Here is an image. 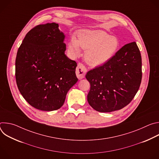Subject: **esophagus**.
<instances>
[{"label": "esophagus", "mask_w": 159, "mask_h": 159, "mask_svg": "<svg viewBox=\"0 0 159 159\" xmlns=\"http://www.w3.org/2000/svg\"><path fill=\"white\" fill-rule=\"evenodd\" d=\"M76 75L79 79H84L85 77V75L87 72V69L85 66L82 63H78L77 66L76 68Z\"/></svg>", "instance_id": "34e87169"}]
</instances>
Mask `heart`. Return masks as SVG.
I'll return each mask as SVG.
<instances>
[{
    "label": "heart",
    "instance_id": "b5f03b06",
    "mask_svg": "<svg viewBox=\"0 0 159 159\" xmlns=\"http://www.w3.org/2000/svg\"><path fill=\"white\" fill-rule=\"evenodd\" d=\"M120 46V41L115 36L101 31H81L78 34V40L72 37L68 44L70 53L78 56L80 47L86 50L85 58L90 65L99 66L108 61L115 54Z\"/></svg>",
    "mask_w": 159,
    "mask_h": 159
}]
</instances>
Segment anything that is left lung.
I'll use <instances>...</instances> for the list:
<instances>
[{
  "label": "left lung",
  "mask_w": 159,
  "mask_h": 159,
  "mask_svg": "<svg viewBox=\"0 0 159 159\" xmlns=\"http://www.w3.org/2000/svg\"><path fill=\"white\" fill-rule=\"evenodd\" d=\"M87 101L101 112L120 110L134 98L140 86L142 57L134 41L119 50L108 61L89 70Z\"/></svg>",
  "instance_id": "8db88e82"
}]
</instances>
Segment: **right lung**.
Instances as JSON below:
<instances>
[{
    "label": "right lung",
    "instance_id": "right-lung-1",
    "mask_svg": "<svg viewBox=\"0 0 159 159\" xmlns=\"http://www.w3.org/2000/svg\"><path fill=\"white\" fill-rule=\"evenodd\" d=\"M64 39L58 24L40 25L26 34L18 49L17 85L25 100L36 109H60L68 91L78 80L77 63L65 54Z\"/></svg>",
    "mask_w": 159,
    "mask_h": 159
}]
</instances>
